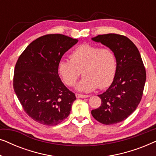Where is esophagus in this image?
<instances>
[{
    "label": "esophagus",
    "mask_w": 156,
    "mask_h": 156,
    "mask_svg": "<svg viewBox=\"0 0 156 156\" xmlns=\"http://www.w3.org/2000/svg\"><path fill=\"white\" fill-rule=\"evenodd\" d=\"M76 98H87L89 97V95H86V94H77L76 93Z\"/></svg>",
    "instance_id": "obj_1"
}]
</instances>
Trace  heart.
I'll return each instance as SVG.
<instances>
[{
	"label": "heart",
	"mask_w": 156,
	"mask_h": 156,
	"mask_svg": "<svg viewBox=\"0 0 156 156\" xmlns=\"http://www.w3.org/2000/svg\"><path fill=\"white\" fill-rule=\"evenodd\" d=\"M70 59H62L58 72L67 86H74L82 73L83 77L76 88L81 91H91L99 87L105 89L114 80L116 57L110 48L82 44L70 54Z\"/></svg>",
	"instance_id": "heart-1"
}]
</instances>
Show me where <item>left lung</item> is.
Here are the masks:
<instances>
[{"label":"left lung","mask_w":156,"mask_h":156,"mask_svg":"<svg viewBox=\"0 0 156 156\" xmlns=\"http://www.w3.org/2000/svg\"><path fill=\"white\" fill-rule=\"evenodd\" d=\"M92 40L110 48L116 57V72L112 84L98 95L101 104L91 111L96 120L106 125L124 121L138 107L146 80V69L138 48L124 35H99Z\"/></svg>","instance_id":"obj_1"}]
</instances>
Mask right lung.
I'll list each match as a JSON object with an SVG mask.
<instances>
[{"label":"right lung","instance_id":"right-lung-1","mask_svg":"<svg viewBox=\"0 0 156 156\" xmlns=\"http://www.w3.org/2000/svg\"><path fill=\"white\" fill-rule=\"evenodd\" d=\"M78 40L48 34L25 48L16 64L13 89L26 114L46 126L60 123L69 116L76 97L62 82L58 64Z\"/></svg>","mask_w":156,"mask_h":156}]
</instances>
